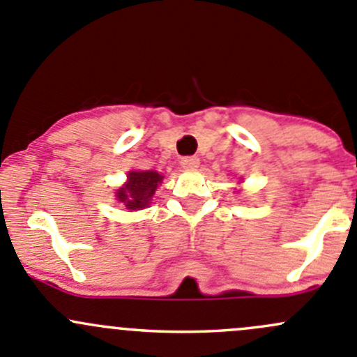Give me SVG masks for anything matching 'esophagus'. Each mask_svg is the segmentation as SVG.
I'll return each mask as SVG.
<instances>
[{
    "instance_id": "obj_1",
    "label": "esophagus",
    "mask_w": 357,
    "mask_h": 357,
    "mask_svg": "<svg viewBox=\"0 0 357 357\" xmlns=\"http://www.w3.org/2000/svg\"><path fill=\"white\" fill-rule=\"evenodd\" d=\"M183 169H197L200 165L199 157H185L181 158Z\"/></svg>"
}]
</instances>
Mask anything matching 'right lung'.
<instances>
[{
  "mask_svg": "<svg viewBox=\"0 0 357 357\" xmlns=\"http://www.w3.org/2000/svg\"><path fill=\"white\" fill-rule=\"evenodd\" d=\"M162 178L157 171H129L128 183L115 192V199L128 211H142L150 205Z\"/></svg>",
  "mask_w": 357,
  "mask_h": 357,
  "instance_id": "add662e5",
  "label": "right lung"
}]
</instances>
